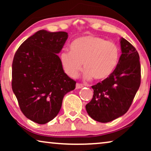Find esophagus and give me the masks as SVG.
Here are the masks:
<instances>
[{
	"instance_id": "1",
	"label": "esophagus",
	"mask_w": 151,
	"mask_h": 151,
	"mask_svg": "<svg viewBox=\"0 0 151 151\" xmlns=\"http://www.w3.org/2000/svg\"><path fill=\"white\" fill-rule=\"evenodd\" d=\"M82 87H83V85H82V84H80V83L76 84V88H81Z\"/></svg>"
}]
</instances>
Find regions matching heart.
I'll use <instances>...</instances> for the list:
<instances>
[{"label": "heart", "mask_w": 151, "mask_h": 151, "mask_svg": "<svg viewBox=\"0 0 151 151\" xmlns=\"http://www.w3.org/2000/svg\"><path fill=\"white\" fill-rule=\"evenodd\" d=\"M119 58V49L115 43L95 36L76 39L70 45L69 51L60 55L64 71L71 78H76L82 68L84 79L93 78L104 80L113 73Z\"/></svg>", "instance_id": "b5f03b06"}]
</instances>
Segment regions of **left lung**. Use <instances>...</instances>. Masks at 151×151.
Masks as SVG:
<instances>
[{
	"label": "left lung",
	"mask_w": 151,
	"mask_h": 151,
	"mask_svg": "<svg viewBox=\"0 0 151 151\" xmlns=\"http://www.w3.org/2000/svg\"><path fill=\"white\" fill-rule=\"evenodd\" d=\"M122 55L108 78L92 86L93 96L86 105L88 115L106 123L122 116L129 110L141 82L139 56L135 47L120 39Z\"/></svg>",
	"instance_id": "1"
}]
</instances>
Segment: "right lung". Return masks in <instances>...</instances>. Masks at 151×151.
Returning <instances> with one entry per match:
<instances>
[{"instance_id": "1", "label": "right lung", "mask_w": 151, "mask_h": 151, "mask_svg": "<svg viewBox=\"0 0 151 151\" xmlns=\"http://www.w3.org/2000/svg\"><path fill=\"white\" fill-rule=\"evenodd\" d=\"M68 38L65 32L40 30L19 47L12 63V86L27 118L44 124L58 114L76 81L64 71L57 54Z\"/></svg>"}]
</instances>
